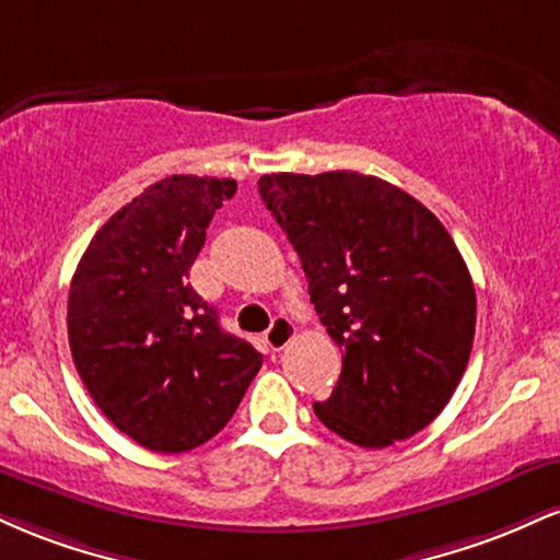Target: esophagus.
<instances>
[{"label":"esophagus","mask_w":560,"mask_h":560,"mask_svg":"<svg viewBox=\"0 0 560 560\" xmlns=\"http://www.w3.org/2000/svg\"><path fill=\"white\" fill-rule=\"evenodd\" d=\"M294 339V324L284 316L273 318L271 329L266 331V345L271 347V350H284V347L292 342Z\"/></svg>","instance_id":"34e87169"}]
</instances>
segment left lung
Segmentation results:
<instances>
[{"instance_id":"8db88e82","label":"left lung","mask_w":560,"mask_h":560,"mask_svg":"<svg viewBox=\"0 0 560 560\" xmlns=\"http://www.w3.org/2000/svg\"><path fill=\"white\" fill-rule=\"evenodd\" d=\"M260 197L298 249L320 324L342 350L326 429L389 447L450 402L477 329V294L447 229L376 176H260Z\"/></svg>"}]
</instances>
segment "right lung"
<instances>
[{
	"label": "right lung",
	"mask_w": 560,
	"mask_h": 560,
	"mask_svg": "<svg viewBox=\"0 0 560 560\" xmlns=\"http://www.w3.org/2000/svg\"><path fill=\"white\" fill-rule=\"evenodd\" d=\"M234 178L168 176L89 242L68 294V342L96 408L141 447L186 453L234 416L262 355L189 284Z\"/></svg>",
	"instance_id": "add662e5"
}]
</instances>
